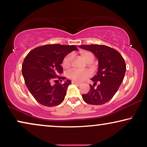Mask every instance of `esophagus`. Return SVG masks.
<instances>
[{
	"label": "esophagus",
	"mask_w": 147,
	"mask_h": 147,
	"mask_svg": "<svg viewBox=\"0 0 147 147\" xmlns=\"http://www.w3.org/2000/svg\"><path fill=\"white\" fill-rule=\"evenodd\" d=\"M71 83L74 84H76V85H80V84H81V83H80V82H76V81H72Z\"/></svg>",
	"instance_id": "obj_1"
}]
</instances>
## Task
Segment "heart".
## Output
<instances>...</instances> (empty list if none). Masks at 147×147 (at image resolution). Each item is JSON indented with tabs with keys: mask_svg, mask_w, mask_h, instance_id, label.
<instances>
[{
	"mask_svg": "<svg viewBox=\"0 0 147 147\" xmlns=\"http://www.w3.org/2000/svg\"><path fill=\"white\" fill-rule=\"evenodd\" d=\"M80 56L82 59H84L88 63H92L94 60V55L91 51H82L80 52ZM72 62V55L71 54H68L63 58L62 61L61 65L63 69H67L71 67ZM67 76L68 78L76 82H82L86 78H89L91 76V72L89 70H76L71 69L67 72Z\"/></svg>",
	"mask_w": 147,
	"mask_h": 147,
	"instance_id": "b5f03b06",
	"label": "heart"
}]
</instances>
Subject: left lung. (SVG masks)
I'll list each match as a JSON object with an SVG mask.
<instances>
[{
  "label": "left lung",
  "instance_id": "1",
  "mask_svg": "<svg viewBox=\"0 0 147 147\" xmlns=\"http://www.w3.org/2000/svg\"><path fill=\"white\" fill-rule=\"evenodd\" d=\"M82 49L91 51L99 61L97 75L92 78L87 94H82L83 100L88 104L102 105L111 100L123 81L126 63L119 52L104 45H80Z\"/></svg>",
  "mask_w": 147,
  "mask_h": 147
}]
</instances>
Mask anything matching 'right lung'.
<instances>
[{
    "mask_svg": "<svg viewBox=\"0 0 147 147\" xmlns=\"http://www.w3.org/2000/svg\"><path fill=\"white\" fill-rule=\"evenodd\" d=\"M75 45L49 44L31 50L22 64V73L26 86L34 98L39 104L48 107L59 105L65 98L67 87L71 84L67 80L61 64L69 52L77 50ZM54 81L55 84L52 85Z\"/></svg>",
    "mask_w": 147,
    "mask_h": 147,
    "instance_id": "obj_1",
    "label": "right lung"
}]
</instances>
